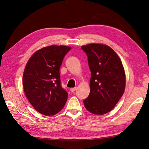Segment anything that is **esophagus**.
<instances>
[{"instance_id":"esophagus-1","label":"esophagus","mask_w":149,"mask_h":149,"mask_svg":"<svg viewBox=\"0 0 149 149\" xmlns=\"http://www.w3.org/2000/svg\"><path fill=\"white\" fill-rule=\"evenodd\" d=\"M77 90V87H75V88H72L70 89V91L72 92H74V91Z\"/></svg>"}]
</instances>
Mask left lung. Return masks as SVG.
<instances>
[{"mask_svg":"<svg viewBox=\"0 0 149 149\" xmlns=\"http://www.w3.org/2000/svg\"><path fill=\"white\" fill-rule=\"evenodd\" d=\"M81 49L86 53L91 73L90 93L83 101L84 107L94 115H104L114 108L124 93V68L117 54L105 44L90 43Z\"/></svg>","mask_w":149,"mask_h":149,"instance_id":"8db88e82","label":"left lung"}]
</instances>
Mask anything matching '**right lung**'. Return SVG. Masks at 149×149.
Returning a JSON list of instances; mask_svg holds the SVG:
<instances>
[{
  "mask_svg": "<svg viewBox=\"0 0 149 149\" xmlns=\"http://www.w3.org/2000/svg\"><path fill=\"white\" fill-rule=\"evenodd\" d=\"M71 49L64 45L43 47L31 56L25 67L22 79L25 95L43 115H56L67 100L68 93L61 86L59 68Z\"/></svg>",
  "mask_w": 149,
  "mask_h": 149,
  "instance_id": "obj_1",
  "label": "right lung"
}]
</instances>
